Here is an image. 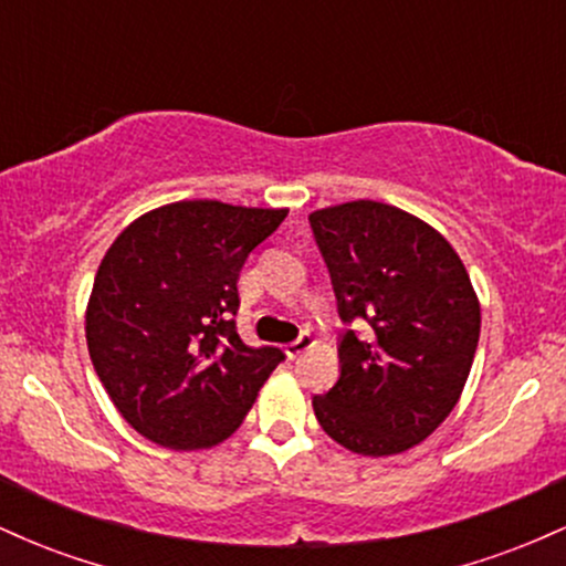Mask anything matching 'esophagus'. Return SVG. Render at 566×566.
I'll use <instances>...</instances> for the list:
<instances>
[{
    "label": "esophagus",
    "instance_id": "esophagus-1",
    "mask_svg": "<svg viewBox=\"0 0 566 566\" xmlns=\"http://www.w3.org/2000/svg\"><path fill=\"white\" fill-rule=\"evenodd\" d=\"M314 346H316L314 335L303 333L301 337H297V340H292V343H287V346H284V354H287L290 359H297V356H301L303 350H308V348H314Z\"/></svg>",
    "mask_w": 566,
    "mask_h": 566
}]
</instances>
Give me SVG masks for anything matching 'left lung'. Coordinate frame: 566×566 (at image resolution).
Listing matches in <instances>:
<instances>
[{
    "label": "left lung",
    "instance_id": "1",
    "mask_svg": "<svg viewBox=\"0 0 566 566\" xmlns=\"http://www.w3.org/2000/svg\"><path fill=\"white\" fill-rule=\"evenodd\" d=\"M340 303V378L314 412L329 439L365 458L412 450L444 423L469 380L482 305L452 244L386 201L354 199L308 216Z\"/></svg>",
    "mask_w": 566,
    "mask_h": 566
}]
</instances>
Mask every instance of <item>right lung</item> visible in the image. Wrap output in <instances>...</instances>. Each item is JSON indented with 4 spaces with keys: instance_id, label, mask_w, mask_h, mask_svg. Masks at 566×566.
I'll list each match as a JSON object with an SVG mask.
<instances>
[{
    "instance_id": "right-lung-1",
    "label": "right lung",
    "mask_w": 566,
    "mask_h": 566,
    "mask_svg": "<svg viewBox=\"0 0 566 566\" xmlns=\"http://www.w3.org/2000/svg\"><path fill=\"white\" fill-rule=\"evenodd\" d=\"M287 207L184 199L135 218L103 255L84 335L108 399L140 437L210 450L242 426L284 354L233 329L239 271Z\"/></svg>"
}]
</instances>
